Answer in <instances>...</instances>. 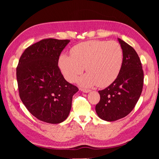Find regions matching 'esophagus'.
I'll return each mask as SVG.
<instances>
[{
	"label": "esophagus",
	"mask_w": 159,
	"mask_h": 159,
	"mask_svg": "<svg viewBox=\"0 0 159 159\" xmlns=\"http://www.w3.org/2000/svg\"><path fill=\"white\" fill-rule=\"evenodd\" d=\"M80 90L81 91H83V92H84V93H88L90 91L89 89H80Z\"/></svg>",
	"instance_id": "esophagus-1"
}]
</instances>
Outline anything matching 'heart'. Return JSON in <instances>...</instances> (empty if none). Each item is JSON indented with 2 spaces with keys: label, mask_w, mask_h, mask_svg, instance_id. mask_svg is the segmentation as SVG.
<instances>
[{
  "label": "heart",
  "mask_w": 159,
  "mask_h": 159,
  "mask_svg": "<svg viewBox=\"0 0 159 159\" xmlns=\"http://www.w3.org/2000/svg\"><path fill=\"white\" fill-rule=\"evenodd\" d=\"M123 52L115 41L91 40L80 43L70 50V56L61 54L58 60L64 78L74 82L84 68L88 73L78 80L80 85L91 88L97 85L105 88L113 83L121 70Z\"/></svg>",
  "instance_id": "b5f03b06"
}]
</instances>
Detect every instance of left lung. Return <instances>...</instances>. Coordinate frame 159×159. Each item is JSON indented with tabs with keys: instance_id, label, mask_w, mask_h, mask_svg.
Listing matches in <instances>:
<instances>
[{
	"instance_id": "left-lung-1",
	"label": "left lung",
	"mask_w": 159,
	"mask_h": 159,
	"mask_svg": "<svg viewBox=\"0 0 159 159\" xmlns=\"http://www.w3.org/2000/svg\"><path fill=\"white\" fill-rule=\"evenodd\" d=\"M118 40L123 52L121 70L113 83L98 91L100 100L95 106L99 117L107 121H116L131 113L143 87V70L137 53L125 42Z\"/></svg>"
}]
</instances>
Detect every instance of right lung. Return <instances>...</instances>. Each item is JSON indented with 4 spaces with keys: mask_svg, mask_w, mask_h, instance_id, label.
Segmentation results:
<instances>
[{
    "mask_svg": "<svg viewBox=\"0 0 159 159\" xmlns=\"http://www.w3.org/2000/svg\"><path fill=\"white\" fill-rule=\"evenodd\" d=\"M70 41L42 40L28 47L19 60V95L28 111L42 121H64L71 110L72 97L79 90L64 79L57 64L61 51Z\"/></svg>",
    "mask_w": 159,
    "mask_h": 159,
    "instance_id": "right-lung-1",
    "label": "right lung"
}]
</instances>
